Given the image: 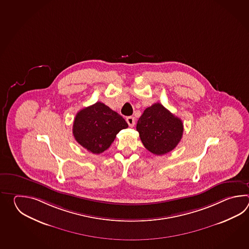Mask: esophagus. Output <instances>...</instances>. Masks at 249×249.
<instances>
[{
    "instance_id": "obj_1",
    "label": "esophagus",
    "mask_w": 249,
    "mask_h": 249,
    "mask_svg": "<svg viewBox=\"0 0 249 249\" xmlns=\"http://www.w3.org/2000/svg\"><path fill=\"white\" fill-rule=\"evenodd\" d=\"M126 122L127 124H129V126H134V124H135V119H134V117H126Z\"/></svg>"
}]
</instances>
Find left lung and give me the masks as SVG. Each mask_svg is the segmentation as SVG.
Instances as JSON below:
<instances>
[{"mask_svg":"<svg viewBox=\"0 0 249 249\" xmlns=\"http://www.w3.org/2000/svg\"><path fill=\"white\" fill-rule=\"evenodd\" d=\"M136 129L144 147L151 153L162 156L180 142L183 124L162 104L155 103L144 110Z\"/></svg>","mask_w":249,"mask_h":249,"instance_id":"obj_1","label":"left lung"}]
</instances>
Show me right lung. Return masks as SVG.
<instances>
[{"label": "right lung", "mask_w": 249, "mask_h": 249, "mask_svg": "<svg viewBox=\"0 0 249 249\" xmlns=\"http://www.w3.org/2000/svg\"><path fill=\"white\" fill-rule=\"evenodd\" d=\"M127 127L128 124L118 113L104 103L96 102L76 114L73 134L82 147L100 154L109 148L117 133Z\"/></svg>", "instance_id": "add662e5"}]
</instances>
